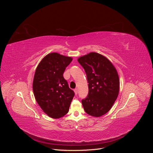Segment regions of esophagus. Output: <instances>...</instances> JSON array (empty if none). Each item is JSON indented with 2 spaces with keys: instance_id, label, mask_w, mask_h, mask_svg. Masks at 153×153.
Masks as SVG:
<instances>
[{
  "instance_id": "1",
  "label": "esophagus",
  "mask_w": 153,
  "mask_h": 153,
  "mask_svg": "<svg viewBox=\"0 0 153 153\" xmlns=\"http://www.w3.org/2000/svg\"><path fill=\"white\" fill-rule=\"evenodd\" d=\"M74 91H75V94L76 95L78 94V89H75V90H74Z\"/></svg>"
}]
</instances>
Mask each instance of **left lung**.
Instances as JSON below:
<instances>
[{
    "mask_svg": "<svg viewBox=\"0 0 153 153\" xmlns=\"http://www.w3.org/2000/svg\"><path fill=\"white\" fill-rule=\"evenodd\" d=\"M84 69L89 83V92L82 103L85 112L93 117L107 113L116 100L119 78L116 69L108 59L91 52L78 59Z\"/></svg>",
    "mask_w": 153,
    "mask_h": 153,
    "instance_id": "1",
    "label": "left lung"
}]
</instances>
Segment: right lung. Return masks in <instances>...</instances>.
<instances>
[{"label":"right lung","instance_id":"1","mask_svg":"<svg viewBox=\"0 0 153 153\" xmlns=\"http://www.w3.org/2000/svg\"><path fill=\"white\" fill-rule=\"evenodd\" d=\"M71 61V57L51 53L36 68L32 85L35 98L44 112L52 118L66 115L75 96L63 76L66 68Z\"/></svg>","mask_w":153,"mask_h":153}]
</instances>
